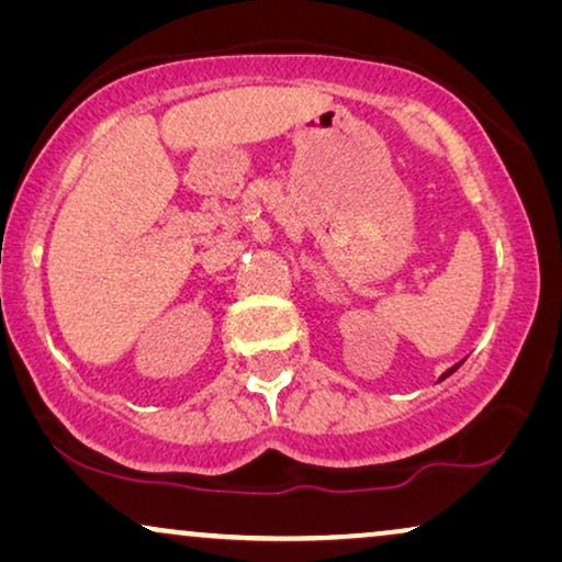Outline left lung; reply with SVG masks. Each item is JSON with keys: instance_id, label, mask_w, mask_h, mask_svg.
Here are the masks:
<instances>
[{"instance_id": "left-lung-1", "label": "left lung", "mask_w": 562, "mask_h": 562, "mask_svg": "<svg viewBox=\"0 0 562 562\" xmlns=\"http://www.w3.org/2000/svg\"><path fill=\"white\" fill-rule=\"evenodd\" d=\"M452 371H458V366H456V368H450V371H448V373H445V375H450ZM445 375H442V379H445Z\"/></svg>"}]
</instances>
